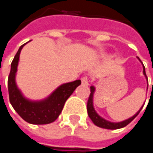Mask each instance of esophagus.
<instances>
[{
	"label": "esophagus",
	"mask_w": 153,
	"mask_h": 153,
	"mask_svg": "<svg viewBox=\"0 0 153 153\" xmlns=\"http://www.w3.org/2000/svg\"><path fill=\"white\" fill-rule=\"evenodd\" d=\"M81 82H82V85L88 86V78L87 76L82 77V78H81Z\"/></svg>",
	"instance_id": "1"
}]
</instances>
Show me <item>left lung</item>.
<instances>
[{"label": "left lung", "instance_id": "left-lung-1", "mask_svg": "<svg viewBox=\"0 0 153 153\" xmlns=\"http://www.w3.org/2000/svg\"><path fill=\"white\" fill-rule=\"evenodd\" d=\"M139 58V57H138ZM140 60V59H139ZM143 74L145 75V77L147 78L146 76V74H145V68L143 66ZM148 80V79H147ZM152 88H153V83H152ZM95 92V88L92 86L90 88V95L88 97V104H87V110H88V117L91 119V120L93 121V123L99 127V128H106V129H118V128H124L126 127L127 125H128L138 114L140 112V111L142 110V108L143 106H142V108L139 110L137 114H135L133 117L129 118L128 120H126L124 121H121V122H118V123H113V122H110L106 120L101 118L97 112L96 111L94 110V107H93V94Z\"/></svg>", "mask_w": 153, "mask_h": 153}]
</instances>
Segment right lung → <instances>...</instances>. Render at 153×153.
I'll use <instances>...</instances> for the list:
<instances>
[{
  "label": "right lung",
  "mask_w": 153,
  "mask_h": 153,
  "mask_svg": "<svg viewBox=\"0 0 153 153\" xmlns=\"http://www.w3.org/2000/svg\"><path fill=\"white\" fill-rule=\"evenodd\" d=\"M24 46L25 44L19 48L11 63L10 73L8 79L10 102L18 115L26 122L36 125L51 123L58 118L65 101L74 93L77 87L81 84V81L80 79H77L75 81L61 85L44 101L31 102L25 99L16 88L15 81L19 54Z\"/></svg>",
  "instance_id": "right-lung-1"
}]
</instances>
